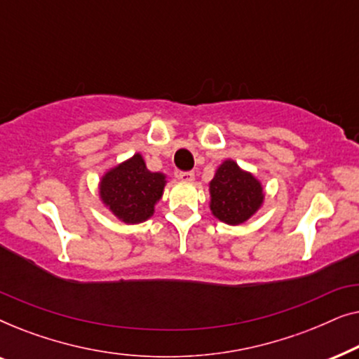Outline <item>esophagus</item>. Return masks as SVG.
I'll list each match as a JSON object with an SVG mask.
<instances>
[{"label": "esophagus", "mask_w": 359, "mask_h": 359, "mask_svg": "<svg viewBox=\"0 0 359 359\" xmlns=\"http://www.w3.org/2000/svg\"><path fill=\"white\" fill-rule=\"evenodd\" d=\"M178 180H181V181H184V183H193L194 181V173L193 171H180L178 175Z\"/></svg>", "instance_id": "esophagus-1"}]
</instances>
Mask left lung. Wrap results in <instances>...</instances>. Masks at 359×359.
<instances>
[{"label": "left lung", "mask_w": 359, "mask_h": 359, "mask_svg": "<svg viewBox=\"0 0 359 359\" xmlns=\"http://www.w3.org/2000/svg\"><path fill=\"white\" fill-rule=\"evenodd\" d=\"M209 196L210 212L227 225L245 224L264 203L262 181L230 158L215 170L209 183Z\"/></svg>", "instance_id": "1"}]
</instances>
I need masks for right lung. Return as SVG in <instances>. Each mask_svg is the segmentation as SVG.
<instances>
[{
  "mask_svg": "<svg viewBox=\"0 0 359 359\" xmlns=\"http://www.w3.org/2000/svg\"><path fill=\"white\" fill-rule=\"evenodd\" d=\"M165 186L166 175L150 171L144 156L135 154L101 176L100 199L121 222L134 225L155 214V204L163 196Z\"/></svg>",
  "mask_w": 359,
  "mask_h": 359,
  "instance_id": "obj_1",
  "label": "right lung"
}]
</instances>
